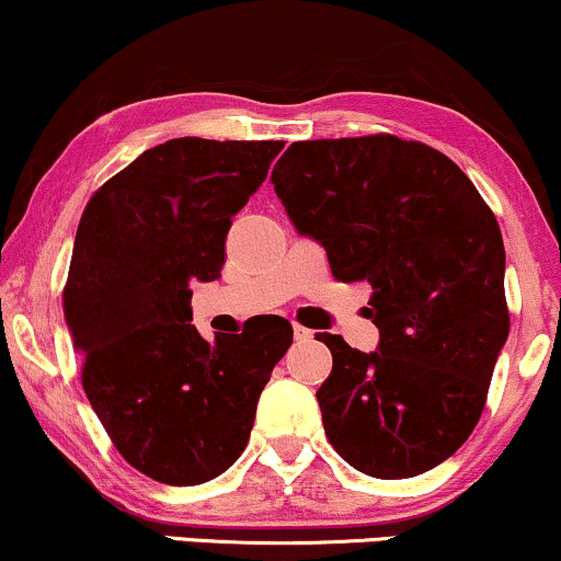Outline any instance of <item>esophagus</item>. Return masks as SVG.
I'll list each match as a JSON object with an SVG mask.
<instances>
[{"instance_id":"34e87169","label":"esophagus","mask_w":561,"mask_h":561,"mask_svg":"<svg viewBox=\"0 0 561 561\" xmlns=\"http://www.w3.org/2000/svg\"><path fill=\"white\" fill-rule=\"evenodd\" d=\"M294 339H297V342H307V339H312V331L305 329V325L294 323Z\"/></svg>"}]
</instances>
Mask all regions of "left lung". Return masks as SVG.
<instances>
[{"label": "left lung", "mask_w": 561, "mask_h": 561, "mask_svg": "<svg viewBox=\"0 0 561 561\" xmlns=\"http://www.w3.org/2000/svg\"><path fill=\"white\" fill-rule=\"evenodd\" d=\"M273 185L333 278L374 288L379 350L318 336L325 437L363 474H424L474 432L508 336L495 214L448 156L394 135L294 142Z\"/></svg>", "instance_id": "obj_1"}]
</instances>
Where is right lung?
Returning a JSON list of instances; mask_svg holds the SVG:
<instances>
[{"label":"right lung","mask_w":561,"mask_h":561,"mask_svg":"<svg viewBox=\"0 0 561 561\" xmlns=\"http://www.w3.org/2000/svg\"><path fill=\"white\" fill-rule=\"evenodd\" d=\"M280 150V140H167L81 214L62 288L81 383L116 450L156 482L187 488L230 469L291 347L278 314L214 342L191 323V283L219 278L232 217Z\"/></svg>","instance_id":"add662e5"}]
</instances>
